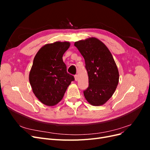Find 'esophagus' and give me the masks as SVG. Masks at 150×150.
Instances as JSON below:
<instances>
[{"mask_svg": "<svg viewBox=\"0 0 150 150\" xmlns=\"http://www.w3.org/2000/svg\"><path fill=\"white\" fill-rule=\"evenodd\" d=\"M74 79H75L76 81H77L78 80V75H75L74 76Z\"/></svg>", "mask_w": 150, "mask_h": 150, "instance_id": "esophagus-1", "label": "esophagus"}]
</instances>
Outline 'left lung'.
I'll return each instance as SVG.
<instances>
[{
    "label": "left lung",
    "mask_w": 150,
    "mask_h": 150,
    "mask_svg": "<svg viewBox=\"0 0 150 150\" xmlns=\"http://www.w3.org/2000/svg\"><path fill=\"white\" fill-rule=\"evenodd\" d=\"M84 59L89 87L84 91L87 101L93 106L103 105L114 94L119 83V72L110 50L100 40L89 38L75 42Z\"/></svg>",
    "instance_id": "8db88e82"
}]
</instances>
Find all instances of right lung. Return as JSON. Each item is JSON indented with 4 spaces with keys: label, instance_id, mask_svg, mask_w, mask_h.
I'll list each match as a JSON object with an SVG mask.
<instances>
[{
    "label": "right lung",
    "instance_id": "1",
    "mask_svg": "<svg viewBox=\"0 0 150 150\" xmlns=\"http://www.w3.org/2000/svg\"><path fill=\"white\" fill-rule=\"evenodd\" d=\"M69 42L57 41L40 48L34 57L29 82L35 96L42 104L53 106L61 101L68 86L74 80L67 72L63 54Z\"/></svg>",
    "mask_w": 150,
    "mask_h": 150
}]
</instances>
